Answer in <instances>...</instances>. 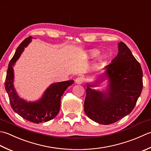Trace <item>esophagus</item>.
Instances as JSON below:
<instances>
[{
	"label": "esophagus",
	"instance_id": "1",
	"mask_svg": "<svg viewBox=\"0 0 151 151\" xmlns=\"http://www.w3.org/2000/svg\"><path fill=\"white\" fill-rule=\"evenodd\" d=\"M84 81V78L82 77H78L76 79V83L77 84H81Z\"/></svg>",
	"mask_w": 151,
	"mask_h": 151
}]
</instances>
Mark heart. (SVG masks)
Listing matches in <instances>:
<instances>
[{
  "label": "heart",
  "mask_w": 151,
  "mask_h": 151,
  "mask_svg": "<svg viewBox=\"0 0 151 151\" xmlns=\"http://www.w3.org/2000/svg\"><path fill=\"white\" fill-rule=\"evenodd\" d=\"M98 54V51L96 50H93L90 52V55L92 57H95Z\"/></svg>",
  "instance_id": "b5f03b06"
}]
</instances>
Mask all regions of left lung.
Segmentation results:
<instances>
[{
  "mask_svg": "<svg viewBox=\"0 0 151 151\" xmlns=\"http://www.w3.org/2000/svg\"><path fill=\"white\" fill-rule=\"evenodd\" d=\"M119 53L108 65L103 78H108L106 92L86 88L84 110L88 118L101 124H110L132 111L143 88V72L139 62L124 42L118 44Z\"/></svg>",
  "mask_w": 151,
  "mask_h": 151,
  "instance_id": "8db88e82",
  "label": "left lung"
}]
</instances>
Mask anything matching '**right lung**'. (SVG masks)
<instances>
[{"label": "right lung", "mask_w": 151, "mask_h": 151, "mask_svg": "<svg viewBox=\"0 0 151 151\" xmlns=\"http://www.w3.org/2000/svg\"><path fill=\"white\" fill-rule=\"evenodd\" d=\"M32 36H29L24 40L17 48L13 58L9 63L5 80V89L8 93L12 109L23 119L38 124L47 122L57 116L60 110L61 96L74 81L69 80L51 84L46 89L40 99L36 101H27L18 96L14 86L13 66L21 56L24 47L32 41Z\"/></svg>", "instance_id": "add662e5"}]
</instances>
